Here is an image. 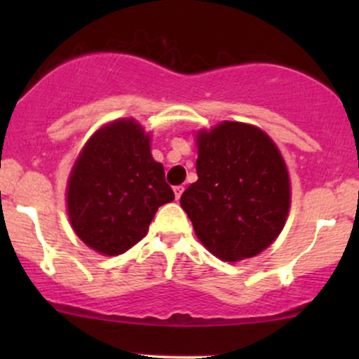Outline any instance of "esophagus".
<instances>
[{
  "label": "esophagus",
  "instance_id": "1",
  "mask_svg": "<svg viewBox=\"0 0 359 359\" xmlns=\"http://www.w3.org/2000/svg\"><path fill=\"white\" fill-rule=\"evenodd\" d=\"M182 192H184L182 185H177V187H174V194H175V199H177V201L180 199V196H182Z\"/></svg>",
  "mask_w": 359,
  "mask_h": 359
}]
</instances>
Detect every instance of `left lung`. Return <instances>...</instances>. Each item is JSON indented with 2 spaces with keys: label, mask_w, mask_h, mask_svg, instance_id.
I'll list each match as a JSON object with an SVG mask.
<instances>
[{
  "label": "left lung",
  "mask_w": 359,
  "mask_h": 359,
  "mask_svg": "<svg viewBox=\"0 0 359 359\" xmlns=\"http://www.w3.org/2000/svg\"><path fill=\"white\" fill-rule=\"evenodd\" d=\"M197 182L180 205L214 257L240 262L269 248L285 224L290 180L265 131L224 121L197 133Z\"/></svg>",
  "instance_id": "1"
}]
</instances>
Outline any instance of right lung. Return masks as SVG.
Segmentation results:
<instances>
[{
    "label": "right lung",
    "instance_id": "obj_1",
    "mask_svg": "<svg viewBox=\"0 0 359 359\" xmlns=\"http://www.w3.org/2000/svg\"><path fill=\"white\" fill-rule=\"evenodd\" d=\"M174 197L150 135L135 119H118L97 130L74 163L69 219L89 248L116 257L145 236L156 209Z\"/></svg>",
    "mask_w": 359,
    "mask_h": 359
}]
</instances>
